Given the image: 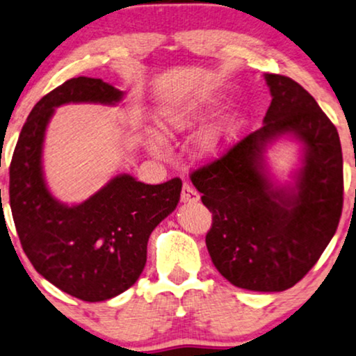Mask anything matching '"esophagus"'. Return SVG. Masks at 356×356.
<instances>
[{
  "label": "esophagus",
  "mask_w": 356,
  "mask_h": 356,
  "mask_svg": "<svg viewBox=\"0 0 356 356\" xmlns=\"http://www.w3.org/2000/svg\"><path fill=\"white\" fill-rule=\"evenodd\" d=\"M181 200L184 203H195L200 200V193H198L192 186H188V184H184L182 192H181Z\"/></svg>",
  "instance_id": "esophagus-1"
}]
</instances>
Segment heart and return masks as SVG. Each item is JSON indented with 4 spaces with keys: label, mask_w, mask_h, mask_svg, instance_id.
Segmentation results:
<instances>
[{
    "label": "heart",
    "mask_w": 356,
    "mask_h": 356,
    "mask_svg": "<svg viewBox=\"0 0 356 356\" xmlns=\"http://www.w3.org/2000/svg\"><path fill=\"white\" fill-rule=\"evenodd\" d=\"M211 111L210 101L205 99H195V101L182 102L179 106L163 112L159 117V127L165 135L175 136L187 134L198 129L203 122L207 120L208 113ZM231 141V130L227 127H220V129H213L202 135L197 141V153L202 158H216L221 153H225ZM146 145L156 154L164 153L168 148V143L163 136L151 131L146 136Z\"/></svg>",
    "instance_id": "b5f03b06"
}]
</instances>
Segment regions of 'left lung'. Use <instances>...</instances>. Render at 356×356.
Returning a JSON list of instances; mask_svg holds the SVG:
<instances>
[{"label":"left lung","mask_w":356,"mask_h":356,"mask_svg":"<svg viewBox=\"0 0 356 356\" xmlns=\"http://www.w3.org/2000/svg\"><path fill=\"white\" fill-rule=\"evenodd\" d=\"M272 102L264 127L193 170L191 179L213 213L207 249L218 272L250 291L295 286L337 231L343 207L339 131L316 99L291 78L265 74ZM295 134L305 145L297 187H273L261 154L268 140Z\"/></svg>","instance_id":"obj_1"}]
</instances>
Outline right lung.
I'll return each instance as SVG.
<instances>
[{"mask_svg":"<svg viewBox=\"0 0 356 356\" xmlns=\"http://www.w3.org/2000/svg\"><path fill=\"white\" fill-rule=\"evenodd\" d=\"M122 97L97 78L65 81L31 111L9 165V205L27 259L51 285L89 302L111 300L138 280L149 234L175 210L182 191L179 177L149 186L120 174L79 205L51 197L42 172V145L55 107L117 104Z\"/></svg>","mask_w":356,"mask_h":356,"instance_id":"right-lung-1","label":"right lung"}]
</instances>
